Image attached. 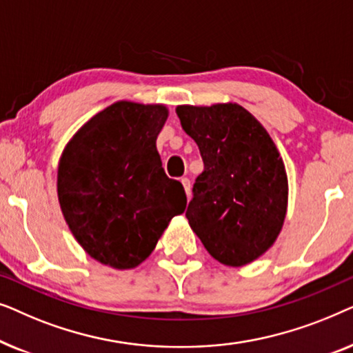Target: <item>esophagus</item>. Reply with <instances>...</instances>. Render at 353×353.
<instances>
[{"label": "esophagus", "mask_w": 353, "mask_h": 353, "mask_svg": "<svg viewBox=\"0 0 353 353\" xmlns=\"http://www.w3.org/2000/svg\"><path fill=\"white\" fill-rule=\"evenodd\" d=\"M181 185H183V188H185L188 199H190V196H191V181H190V178H186V176L181 178Z\"/></svg>", "instance_id": "1"}]
</instances>
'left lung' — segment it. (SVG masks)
Returning a JSON list of instances; mask_svg holds the SVG:
<instances>
[{
	"mask_svg": "<svg viewBox=\"0 0 353 353\" xmlns=\"http://www.w3.org/2000/svg\"><path fill=\"white\" fill-rule=\"evenodd\" d=\"M176 114L204 162L186 219L219 262L250 263L272 248L286 216L288 176L278 149L238 104L178 105Z\"/></svg>",
	"mask_w": 353,
	"mask_h": 353,
	"instance_id": "8db88e82",
	"label": "left lung"
}]
</instances>
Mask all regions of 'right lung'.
Wrapping results in <instances>:
<instances>
[{"label": "right lung", "mask_w": 353, "mask_h": 353, "mask_svg": "<svg viewBox=\"0 0 353 353\" xmlns=\"http://www.w3.org/2000/svg\"><path fill=\"white\" fill-rule=\"evenodd\" d=\"M163 105L119 101L67 144L57 196L72 234L104 265L133 268L149 257L168 221L186 209L185 188L162 168L156 139Z\"/></svg>", "instance_id": "right-lung-1"}]
</instances>
